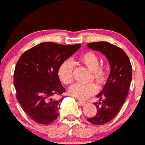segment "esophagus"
Instances as JSON below:
<instances>
[{
	"mask_svg": "<svg viewBox=\"0 0 145 145\" xmlns=\"http://www.w3.org/2000/svg\"><path fill=\"white\" fill-rule=\"evenodd\" d=\"M78 103L80 104L81 105H86V104H87V103H86V102L83 101H81V100L78 101Z\"/></svg>",
	"mask_w": 145,
	"mask_h": 145,
	"instance_id": "obj_1",
	"label": "esophagus"
}]
</instances>
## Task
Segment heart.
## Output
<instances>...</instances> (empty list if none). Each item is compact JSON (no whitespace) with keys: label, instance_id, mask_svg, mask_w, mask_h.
I'll return each mask as SVG.
<instances>
[{"label":"heart","instance_id":"b5f03b06","mask_svg":"<svg viewBox=\"0 0 145 145\" xmlns=\"http://www.w3.org/2000/svg\"><path fill=\"white\" fill-rule=\"evenodd\" d=\"M79 61L92 71V77L100 85H103L108 80L110 67L107 63L99 64V57L92 51H87L79 57ZM58 77L66 85L73 81V65L69 60L62 63L58 68ZM98 91L94 83L74 84L69 88V93L79 99H86L94 95Z\"/></svg>","mask_w":145,"mask_h":145}]
</instances>
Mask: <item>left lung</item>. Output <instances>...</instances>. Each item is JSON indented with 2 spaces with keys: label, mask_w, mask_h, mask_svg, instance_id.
Returning <instances> with one entry per match:
<instances>
[{
  "label": "left lung",
  "mask_w": 145,
  "mask_h": 145,
  "mask_svg": "<svg viewBox=\"0 0 145 145\" xmlns=\"http://www.w3.org/2000/svg\"><path fill=\"white\" fill-rule=\"evenodd\" d=\"M88 46L105 55L111 67L106 84L97 95L100 102L94 103L97 108V114L87 118L93 125H101L112 121L125 103L132 79V66L125 52L109 42H92Z\"/></svg>",
  "instance_id": "obj_1"
}]
</instances>
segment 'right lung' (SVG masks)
Masks as SVG:
<instances>
[{
    "label": "right lung",
    "mask_w": 145,
    "mask_h": 145,
    "mask_svg": "<svg viewBox=\"0 0 145 145\" xmlns=\"http://www.w3.org/2000/svg\"><path fill=\"white\" fill-rule=\"evenodd\" d=\"M81 44L62 45L42 42L20 56L14 73L16 99L35 123L51 124L59 116L65 92L58 77L60 65L74 54Z\"/></svg>",
    "instance_id": "add662e5"
}]
</instances>
